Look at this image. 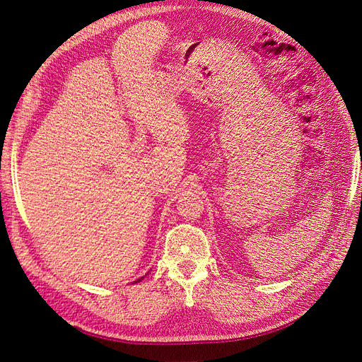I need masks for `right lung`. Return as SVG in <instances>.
I'll list each match as a JSON object with an SVG mask.
<instances>
[{
  "label": "right lung",
  "mask_w": 362,
  "mask_h": 362,
  "mask_svg": "<svg viewBox=\"0 0 362 362\" xmlns=\"http://www.w3.org/2000/svg\"><path fill=\"white\" fill-rule=\"evenodd\" d=\"M141 280H143V276H141V279H138V280H135L134 283H138V281H141Z\"/></svg>",
  "instance_id": "1"
}]
</instances>
